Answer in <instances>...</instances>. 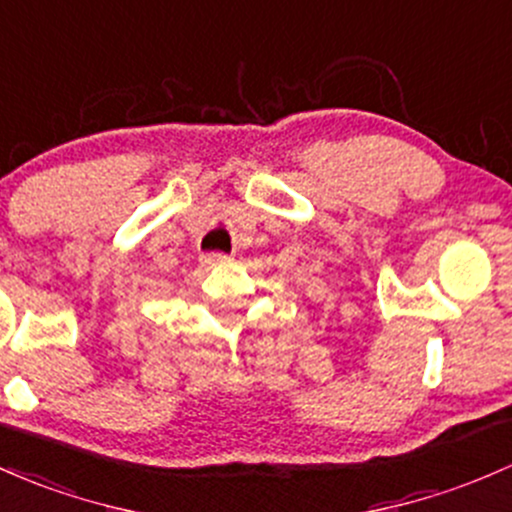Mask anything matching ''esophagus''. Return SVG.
Returning a JSON list of instances; mask_svg holds the SVG:
<instances>
[{"instance_id": "obj_1", "label": "esophagus", "mask_w": 512, "mask_h": 512, "mask_svg": "<svg viewBox=\"0 0 512 512\" xmlns=\"http://www.w3.org/2000/svg\"><path fill=\"white\" fill-rule=\"evenodd\" d=\"M230 257L223 255V252H211V255H204V265L209 267H218V265H228Z\"/></svg>"}]
</instances>
